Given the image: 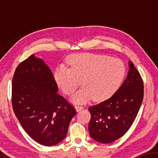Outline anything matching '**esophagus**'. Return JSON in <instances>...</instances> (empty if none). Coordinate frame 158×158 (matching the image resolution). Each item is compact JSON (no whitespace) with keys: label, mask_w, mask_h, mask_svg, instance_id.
Listing matches in <instances>:
<instances>
[{"label":"esophagus","mask_w":158,"mask_h":158,"mask_svg":"<svg viewBox=\"0 0 158 158\" xmlns=\"http://www.w3.org/2000/svg\"><path fill=\"white\" fill-rule=\"evenodd\" d=\"M84 108V106H81V105H75V109H76L77 111H81V109H83Z\"/></svg>","instance_id":"1"}]
</instances>
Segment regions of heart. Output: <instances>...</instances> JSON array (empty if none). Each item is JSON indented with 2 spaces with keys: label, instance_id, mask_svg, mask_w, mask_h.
I'll return each mask as SVG.
<instances>
[{
  "label": "heart",
  "instance_id": "obj_1",
  "mask_svg": "<svg viewBox=\"0 0 158 158\" xmlns=\"http://www.w3.org/2000/svg\"><path fill=\"white\" fill-rule=\"evenodd\" d=\"M69 66L60 65L56 69L55 80L64 93L70 95L81 80L84 86L72 97L74 102L84 103L93 98L102 101L121 86L126 68L119 58L94 53H78L67 60Z\"/></svg>",
  "mask_w": 158,
  "mask_h": 158
}]
</instances>
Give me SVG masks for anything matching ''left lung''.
<instances>
[{"instance_id":"8db88e82","label":"left lung","mask_w":158,"mask_h":158,"mask_svg":"<svg viewBox=\"0 0 158 158\" xmlns=\"http://www.w3.org/2000/svg\"><path fill=\"white\" fill-rule=\"evenodd\" d=\"M143 98L142 78L129 61V71L121 86L111 98L89 108L90 137L102 143L114 142L123 137L135 121Z\"/></svg>"}]
</instances>
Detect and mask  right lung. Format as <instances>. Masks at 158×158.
<instances>
[{
	"mask_svg": "<svg viewBox=\"0 0 158 158\" xmlns=\"http://www.w3.org/2000/svg\"><path fill=\"white\" fill-rule=\"evenodd\" d=\"M58 90L50 68L34 54L16 68L12 85L13 110L26 132L43 146L56 145L65 139L77 112Z\"/></svg>",
	"mask_w": 158,
	"mask_h": 158,
	"instance_id": "1",
	"label": "right lung"
}]
</instances>
